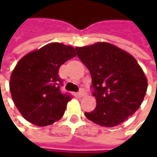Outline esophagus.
I'll return each mask as SVG.
<instances>
[{"instance_id":"1","label":"esophagus","mask_w":157,"mask_h":157,"mask_svg":"<svg viewBox=\"0 0 157 157\" xmlns=\"http://www.w3.org/2000/svg\"><path fill=\"white\" fill-rule=\"evenodd\" d=\"M78 95L79 97H84V96L86 95V92L84 89H81L80 90V92H78Z\"/></svg>"}]
</instances>
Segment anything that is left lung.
<instances>
[{
    "mask_svg": "<svg viewBox=\"0 0 157 157\" xmlns=\"http://www.w3.org/2000/svg\"><path fill=\"white\" fill-rule=\"evenodd\" d=\"M77 56L92 76L97 106L85 113L89 120L104 127L120 124L143 102L147 80L131 55L109 43L75 48Z\"/></svg>",
    "mask_w": 157,
    "mask_h": 157,
    "instance_id": "left-lung-1",
    "label": "left lung"
}]
</instances>
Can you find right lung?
<instances>
[{
    "mask_svg": "<svg viewBox=\"0 0 157 157\" xmlns=\"http://www.w3.org/2000/svg\"><path fill=\"white\" fill-rule=\"evenodd\" d=\"M71 46L53 43L22 57L11 75L10 92L22 117L33 124L46 126L58 121L71 99L60 91L59 69L74 58Z\"/></svg>",
    "mask_w": 157,
    "mask_h": 157,
    "instance_id": "obj_1",
    "label": "right lung"
}]
</instances>
